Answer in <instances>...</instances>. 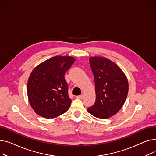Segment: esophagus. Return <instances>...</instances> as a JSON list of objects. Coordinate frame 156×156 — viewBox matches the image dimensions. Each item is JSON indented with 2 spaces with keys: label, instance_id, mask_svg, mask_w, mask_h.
Listing matches in <instances>:
<instances>
[{
  "label": "esophagus",
  "instance_id": "1",
  "mask_svg": "<svg viewBox=\"0 0 156 156\" xmlns=\"http://www.w3.org/2000/svg\"><path fill=\"white\" fill-rule=\"evenodd\" d=\"M83 94H81V95H79V96H76V98H77V99H82V98H83Z\"/></svg>",
  "mask_w": 156,
  "mask_h": 156
}]
</instances>
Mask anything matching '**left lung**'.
<instances>
[{
  "instance_id": "left-lung-1",
  "label": "left lung",
  "mask_w": 156,
  "mask_h": 156,
  "mask_svg": "<svg viewBox=\"0 0 156 156\" xmlns=\"http://www.w3.org/2000/svg\"><path fill=\"white\" fill-rule=\"evenodd\" d=\"M94 77L96 101L87 108L94 116L107 119L116 114L123 106L129 92V82L124 72L107 58H89Z\"/></svg>"
}]
</instances>
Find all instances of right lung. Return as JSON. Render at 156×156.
<instances>
[{
	"mask_svg": "<svg viewBox=\"0 0 156 156\" xmlns=\"http://www.w3.org/2000/svg\"><path fill=\"white\" fill-rule=\"evenodd\" d=\"M76 61L70 56H55L36 66L27 84V93L31 108L45 118H54L66 113L72 100L64 76Z\"/></svg>",
	"mask_w": 156,
	"mask_h": 156,
	"instance_id": "1",
	"label": "right lung"
}]
</instances>
